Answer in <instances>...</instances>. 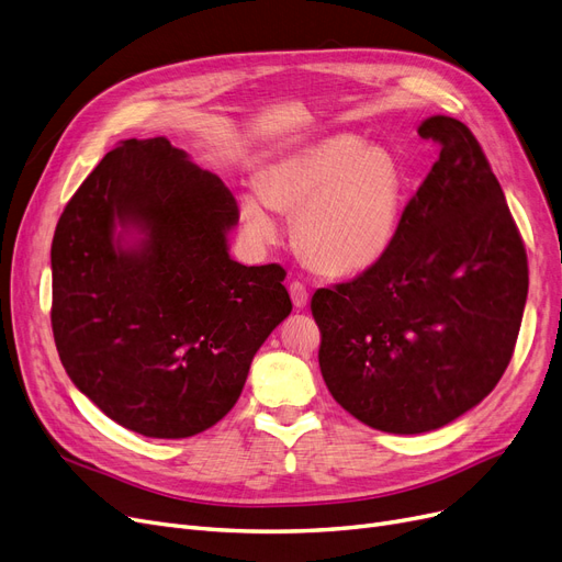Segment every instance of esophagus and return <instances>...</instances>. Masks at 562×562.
I'll list each match as a JSON object with an SVG mask.
<instances>
[{"mask_svg":"<svg viewBox=\"0 0 562 562\" xmlns=\"http://www.w3.org/2000/svg\"><path fill=\"white\" fill-rule=\"evenodd\" d=\"M289 294H292V303H294L296 307H305V305H307L310 294H307V289H305L303 282L294 280L292 284H289Z\"/></svg>","mask_w":562,"mask_h":562,"instance_id":"obj_1","label":"esophagus"}]
</instances>
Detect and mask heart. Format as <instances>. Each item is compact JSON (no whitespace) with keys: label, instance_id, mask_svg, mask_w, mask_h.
I'll return each mask as SVG.
<instances>
[{"label":"heart","instance_id":"1","mask_svg":"<svg viewBox=\"0 0 562 562\" xmlns=\"http://www.w3.org/2000/svg\"><path fill=\"white\" fill-rule=\"evenodd\" d=\"M405 182L396 159L355 136H334L268 164L259 194L240 199L247 234L278 238L276 211L296 215L303 257L330 276L378 263L396 238Z\"/></svg>","mask_w":562,"mask_h":562}]
</instances>
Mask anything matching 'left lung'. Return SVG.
<instances>
[{"mask_svg":"<svg viewBox=\"0 0 562 562\" xmlns=\"http://www.w3.org/2000/svg\"><path fill=\"white\" fill-rule=\"evenodd\" d=\"M440 157L389 252L317 289L322 378L351 417L417 435L480 405L507 370L528 296V257L503 187L461 120L432 115Z\"/></svg>","mask_w":562,"mask_h":562,"instance_id":"8db88e82","label":"left lung"}]
</instances>
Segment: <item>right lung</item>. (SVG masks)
Wrapping results in <instances>:
<instances>
[{"label": "right lung", "instance_id": "1", "mask_svg": "<svg viewBox=\"0 0 562 562\" xmlns=\"http://www.w3.org/2000/svg\"><path fill=\"white\" fill-rule=\"evenodd\" d=\"M236 222L224 182L164 136L122 140L67 203L50 247L53 336L71 382L120 426L161 440L215 426L292 313L282 266L228 257Z\"/></svg>", "mask_w": 562, "mask_h": 562}]
</instances>
